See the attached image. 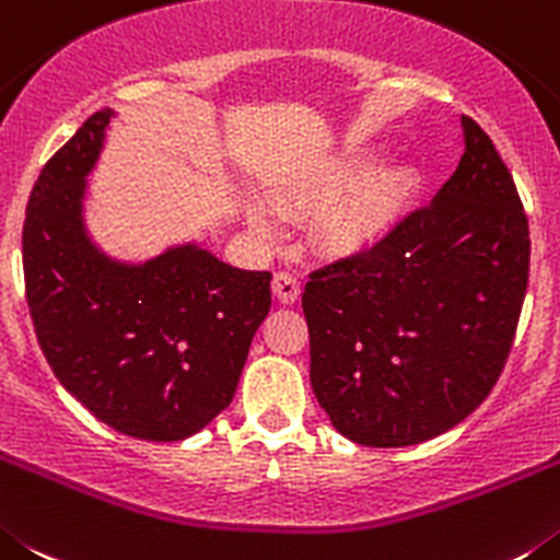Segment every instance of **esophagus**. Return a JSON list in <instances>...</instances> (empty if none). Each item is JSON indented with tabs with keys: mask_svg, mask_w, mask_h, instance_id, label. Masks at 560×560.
Masks as SVG:
<instances>
[{
	"mask_svg": "<svg viewBox=\"0 0 560 560\" xmlns=\"http://www.w3.org/2000/svg\"><path fill=\"white\" fill-rule=\"evenodd\" d=\"M273 292H276V299H279L281 304H295V301H299V295H301V284L292 273H284V270H279V273L273 276Z\"/></svg>",
	"mask_w": 560,
	"mask_h": 560,
	"instance_id": "esophagus-1",
	"label": "esophagus"
}]
</instances>
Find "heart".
Returning <instances> with one entry per match:
<instances>
[{
    "label": "heart",
    "instance_id": "obj_1",
    "mask_svg": "<svg viewBox=\"0 0 560 560\" xmlns=\"http://www.w3.org/2000/svg\"><path fill=\"white\" fill-rule=\"evenodd\" d=\"M376 153L365 144L340 150L324 161L292 192V206L304 211H324L317 225V243L331 256H362L390 234L421 189L412 164L374 167ZM265 220L261 211L254 214Z\"/></svg>",
    "mask_w": 560,
    "mask_h": 560
}]
</instances>
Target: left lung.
Instances as JSON below:
<instances>
[{"label": "left lung", "instance_id": "obj_1", "mask_svg": "<svg viewBox=\"0 0 560 560\" xmlns=\"http://www.w3.org/2000/svg\"><path fill=\"white\" fill-rule=\"evenodd\" d=\"M466 153L430 206L304 287L310 380L360 446H412L460 424L513 349L530 229L491 136L463 117Z\"/></svg>", "mask_w": 560, "mask_h": 560}]
</instances>
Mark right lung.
<instances>
[{"label":"right lung","instance_id":"add662e5","mask_svg":"<svg viewBox=\"0 0 560 560\" xmlns=\"http://www.w3.org/2000/svg\"><path fill=\"white\" fill-rule=\"evenodd\" d=\"M110 110L85 119L30 192L24 292L52 374L110 430L180 441L231 405L270 310L268 270H236L200 248L142 268L103 259L80 229L83 178Z\"/></svg>","mask_w":560,"mask_h":560}]
</instances>
